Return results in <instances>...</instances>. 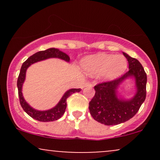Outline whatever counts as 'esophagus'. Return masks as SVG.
<instances>
[{"label": "esophagus", "mask_w": 160, "mask_h": 160, "mask_svg": "<svg viewBox=\"0 0 160 160\" xmlns=\"http://www.w3.org/2000/svg\"><path fill=\"white\" fill-rule=\"evenodd\" d=\"M84 86H85V87H86V86H89V87H92V84L91 82H86L85 84H84Z\"/></svg>", "instance_id": "esophagus-1"}]
</instances>
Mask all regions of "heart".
Instances as JSON below:
<instances>
[{
  "label": "heart",
  "mask_w": 160,
  "mask_h": 160,
  "mask_svg": "<svg viewBox=\"0 0 160 160\" xmlns=\"http://www.w3.org/2000/svg\"><path fill=\"white\" fill-rule=\"evenodd\" d=\"M82 66L88 74H101L104 79L111 80L124 72L127 68V60L122 56L100 53L86 58Z\"/></svg>",
  "instance_id": "1"
}]
</instances>
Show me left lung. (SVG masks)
I'll return each instance as SVG.
<instances>
[{"label":"left lung","instance_id":"8db88e82","mask_svg":"<svg viewBox=\"0 0 160 160\" xmlns=\"http://www.w3.org/2000/svg\"><path fill=\"white\" fill-rule=\"evenodd\" d=\"M123 55L128 62V71L115 80L95 85V95L89 104V112L94 120L107 126L122 123L132 118L146 98L147 74L144 68L136 58L124 52ZM130 76L137 80V95L129 101L119 99L115 89Z\"/></svg>","mask_w":160,"mask_h":160}]
</instances>
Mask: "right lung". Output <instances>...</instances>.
<instances>
[{
  "label": "right lung",
  "instance_id": "add662e5",
  "mask_svg": "<svg viewBox=\"0 0 160 160\" xmlns=\"http://www.w3.org/2000/svg\"><path fill=\"white\" fill-rule=\"evenodd\" d=\"M59 58L61 59L65 60V61L69 62L70 58L65 53L62 52L59 49L50 48L48 49H46L44 51H40V52H36L33 56H30L22 65L20 73L18 77L17 80V87H18V94H19V102L21 104L22 108L26 113L32 117L34 120L40 121V122H50V121H55L61 118L62 115L65 113L66 107H67V98H68L71 95H72L74 92H79L81 89H69L65 93L60 102L57 104L55 108L52 109L48 110V111H39L33 109L32 107L27 104L22 96V86L24 82L25 78V73L26 70L34 62L44 60L46 58Z\"/></svg>",
  "mask_w": 160,
  "mask_h": 160
}]
</instances>
